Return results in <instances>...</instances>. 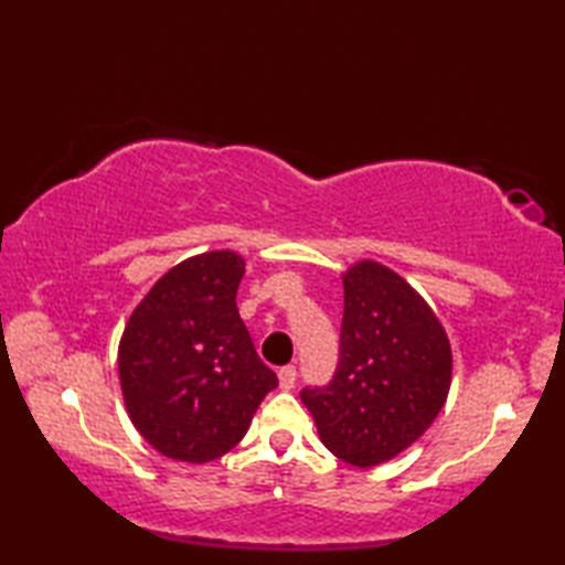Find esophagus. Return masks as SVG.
Masks as SVG:
<instances>
[{
    "instance_id": "obj_1",
    "label": "esophagus",
    "mask_w": 565,
    "mask_h": 565,
    "mask_svg": "<svg viewBox=\"0 0 565 565\" xmlns=\"http://www.w3.org/2000/svg\"><path fill=\"white\" fill-rule=\"evenodd\" d=\"M296 376H298V371H296L294 364L281 366V369H279V386H281L284 391H291V388L296 386Z\"/></svg>"
}]
</instances>
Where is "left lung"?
<instances>
[{
  "label": "left lung",
  "instance_id": "obj_1",
  "mask_svg": "<svg viewBox=\"0 0 565 565\" xmlns=\"http://www.w3.org/2000/svg\"><path fill=\"white\" fill-rule=\"evenodd\" d=\"M340 359L326 386L301 401L322 444L352 466H376L411 447L447 401L451 347L411 284L379 262L344 274Z\"/></svg>",
  "mask_w": 565,
  "mask_h": 565
}]
</instances>
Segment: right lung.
I'll use <instances>...</instances> for the list:
<instances>
[{
    "label": "right lung",
    "mask_w": 565,
    "mask_h": 565,
    "mask_svg": "<svg viewBox=\"0 0 565 565\" xmlns=\"http://www.w3.org/2000/svg\"><path fill=\"white\" fill-rule=\"evenodd\" d=\"M245 262L203 252L167 271L134 310L118 344L130 423L160 454L206 463L245 437L279 386L237 313Z\"/></svg>",
    "instance_id": "obj_1"
}]
</instances>
